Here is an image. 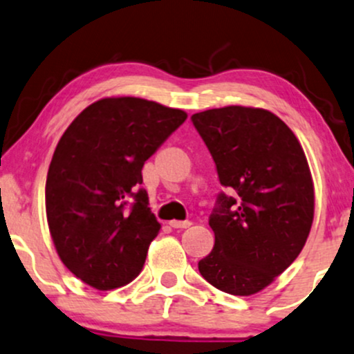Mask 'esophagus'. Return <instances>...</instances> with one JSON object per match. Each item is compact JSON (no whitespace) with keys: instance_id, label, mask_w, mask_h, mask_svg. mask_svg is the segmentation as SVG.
<instances>
[{"instance_id":"1","label":"esophagus","mask_w":354,"mask_h":354,"mask_svg":"<svg viewBox=\"0 0 354 354\" xmlns=\"http://www.w3.org/2000/svg\"><path fill=\"white\" fill-rule=\"evenodd\" d=\"M169 225L172 226L174 230H185V228H189V226H190L192 223H190V221H177V220H172Z\"/></svg>"}]
</instances>
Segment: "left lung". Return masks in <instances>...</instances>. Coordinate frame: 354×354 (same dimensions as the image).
<instances>
[{
    "instance_id": "obj_1",
    "label": "left lung",
    "mask_w": 354,
    "mask_h": 354,
    "mask_svg": "<svg viewBox=\"0 0 354 354\" xmlns=\"http://www.w3.org/2000/svg\"><path fill=\"white\" fill-rule=\"evenodd\" d=\"M216 164L220 194L210 215L215 246L198 263L213 287L252 295L297 259L310 233L315 194L307 157L281 118L225 106L192 116Z\"/></svg>"
}]
</instances>
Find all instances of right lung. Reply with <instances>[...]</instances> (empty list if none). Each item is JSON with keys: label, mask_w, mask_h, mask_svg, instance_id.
I'll list each match as a JSON object with an SVG mask.
<instances>
[{"label": "right lung", "mask_w": 354, "mask_h": 354, "mask_svg": "<svg viewBox=\"0 0 354 354\" xmlns=\"http://www.w3.org/2000/svg\"><path fill=\"white\" fill-rule=\"evenodd\" d=\"M185 120L177 108L111 97L65 129L47 172L46 213L57 254L80 281L111 290L142 270L160 225L139 189L141 170Z\"/></svg>", "instance_id": "right-lung-1"}]
</instances>
